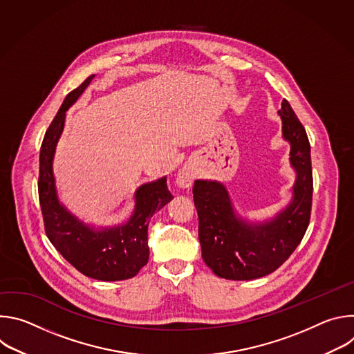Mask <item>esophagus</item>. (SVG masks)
Returning a JSON list of instances; mask_svg holds the SVG:
<instances>
[{"mask_svg": "<svg viewBox=\"0 0 354 354\" xmlns=\"http://www.w3.org/2000/svg\"><path fill=\"white\" fill-rule=\"evenodd\" d=\"M178 183H179L182 187H189V186L192 185V176H190L187 172H182V174H179Z\"/></svg>", "mask_w": 354, "mask_h": 354, "instance_id": "34e87169", "label": "esophagus"}]
</instances>
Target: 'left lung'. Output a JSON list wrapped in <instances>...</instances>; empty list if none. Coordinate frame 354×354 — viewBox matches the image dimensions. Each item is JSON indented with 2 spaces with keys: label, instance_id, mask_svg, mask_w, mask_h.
I'll use <instances>...</instances> for the list:
<instances>
[{
  "label": "left lung",
  "instance_id": "1",
  "mask_svg": "<svg viewBox=\"0 0 354 354\" xmlns=\"http://www.w3.org/2000/svg\"><path fill=\"white\" fill-rule=\"evenodd\" d=\"M279 115L283 136L291 144L290 161L297 180L291 205L273 221L248 225L235 216L221 183L194 182L201 258L220 277L252 280L274 272L290 258L308 228L314 190L308 136L286 99Z\"/></svg>",
  "mask_w": 354,
  "mask_h": 354
}]
</instances>
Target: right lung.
Here are the masks:
<instances>
[{
    "label": "right lung",
    "mask_w": 354,
    "mask_h": 354,
    "mask_svg": "<svg viewBox=\"0 0 354 354\" xmlns=\"http://www.w3.org/2000/svg\"><path fill=\"white\" fill-rule=\"evenodd\" d=\"M95 75H89L71 91L53 122L46 130L39 157V201L44 231L63 258L82 274L104 281L126 280L136 276L149 258L148 223L162 209L172 194L167 179L141 186L136 193V209L124 225L92 230L73 217L57 200L52 161L56 144L64 127L66 112L75 102Z\"/></svg>",
    "instance_id": "right-lung-1"
}]
</instances>
